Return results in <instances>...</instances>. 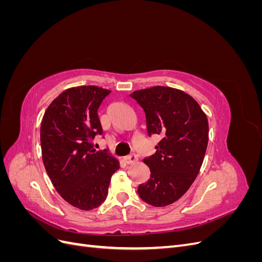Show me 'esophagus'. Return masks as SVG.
<instances>
[{
  "instance_id": "obj_1",
  "label": "esophagus",
  "mask_w": 262,
  "mask_h": 262,
  "mask_svg": "<svg viewBox=\"0 0 262 262\" xmlns=\"http://www.w3.org/2000/svg\"><path fill=\"white\" fill-rule=\"evenodd\" d=\"M138 160H139V157H138V155L136 153H132V154L124 157L125 164H133V163H136Z\"/></svg>"
}]
</instances>
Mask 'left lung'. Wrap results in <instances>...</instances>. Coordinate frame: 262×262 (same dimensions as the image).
Instances as JSON below:
<instances>
[{"label":"left lung","mask_w":262,"mask_h":262,"mask_svg":"<svg viewBox=\"0 0 262 262\" xmlns=\"http://www.w3.org/2000/svg\"><path fill=\"white\" fill-rule=\"evenodd\" d=\"M143 108L148 137H161L156 152L143 162L150 178L138 193L153 207H166L184 195L202 166L209 141L208 118L188 94L165 86L133 92Z\"/></svg>","instance_id":"8db88e82"}]
</instances>
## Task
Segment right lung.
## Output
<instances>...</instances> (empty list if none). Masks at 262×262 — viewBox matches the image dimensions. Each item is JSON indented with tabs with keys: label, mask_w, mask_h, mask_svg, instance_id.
Wrapping results in <instances>:
<instances>
[{
	"label": "right lung",
	"mask_w": 262,
	"mask_h": 262,
	"mask_svg": "<svg viewBox=\"0 0 262 262\" xmlns=\"http://www.w3.org/2000/svg\"><path fill=\"white\" fill-rule=\"evenodd\" d=\"M110 91L97 86L69 89L46 110L40 126L45 168L55 190L73 207L90 211L106 200L119 162L94 148L101 136L98 108Z\"/></svg>",
	"instance_id": "obj_1"
}]
</instances>
